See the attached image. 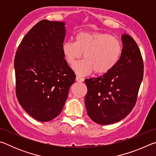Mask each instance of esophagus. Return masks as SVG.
<instances>
[{
    "mask_svg": "<svg viewBox=\"0 0 156 156\" xmlns=\"http://www.w3.org/2000/svg\"><path fill=\"white\" fill-rule=\"evenodd\" d=\"M76 80L77 82H80V83H81V82H83L84 80V78H80V77H79V76H76Z\"/></svg>",
    "mask_w": 156,
    "mask_h": 156,
    "instance_id": "34e87169",
    "label": "esophagus"
}]
</instances>
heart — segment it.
<instances>
[{
    "instance_id": "heart-1",
    "label": "heart",
    "mask_w": 156,
    "mask_h": 156,
    "mask_svg": "<svg viewBox=\"0 0 156 156\" xmlns=\"http://www.w3.org/2000/svg\"><path fill=\"white\" fill-rule=\"evenodd\" d=\"M62 51L69 64L72 65L84 53L85 59L73 66L79 76L110 72L117 65L122 54V44L115 36L100 32L83 31L76 34L75 42L65 41Z\"/></svg>"
}]
</instances>
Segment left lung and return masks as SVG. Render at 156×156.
<instances>
[{"instance_id": "8db88e82", "label": "left lung", "mask_w": 156, "mask_h": 156, "mask_svg": "<svg viewBox=\"0 0 156 156\" xmlns=\"http://www.w3.org/2000/svg\"><path fill=\"white\" fill-rule=\"evenodd\" d=\"M122 49L120 60L110 72L98 78L85 79L87 112L100 125L119 122L136 105L143 78L144 65L135 41L126 34L122 35Z\"/></svg>"}]
</instances>
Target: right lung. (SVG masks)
<instances>
[{
	"label": "right lung",
	"mask_w": 156,
	"mask_h": 156,
	"mask_svg": "<svg viewBox=\"0 0 156 156\" xmlns=\"http://www.w3.org/2000/svg\"><path fill=\"white\" fill-rule=\"evenodd\" d=\"M66 23L43 20L29 31L16 53V91L20 105L40 122L58 115L76 75L62 51Z\"/></svg>",
	"instance_id": "1"
}]
</instances>
